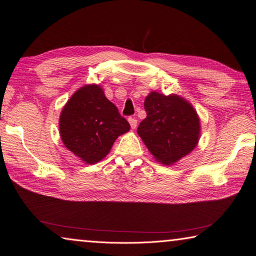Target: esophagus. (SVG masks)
I'll use <instances>...</instances> for the list:
<instances>
[{"label": "esophagus", "instance_id": "1", "mask_svg": "<svg viewBox=\"0 0 256 256\" xmlns=\"http://www.w3.org/2000/svg\"><path fill=\"white\" fill-rule=\"evenodd\" d=\"M128 122H130V124H131V128H136V125H138V120H136V118H128Z\"/></svg>", "mask_w": 256, "mask_h": 256}]
</instances>
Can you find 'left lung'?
<instances>
[{"mask_svg":"<svg viewBox=\"0 0 256 256\" xmlns=\"http://www.w3.org/2000/svg\"><path fill=\"white\" fill-rule=\"evenodd\" d=\"M144 108L146 118L140 123L138 134L157 160L172 165L196 148L200 124L190 103L178 96L150 92Z\"/></svg>","mask_w":256,"mask_h":256,"instance_id":"8db88e82","label":"left lung"}]
</instances>
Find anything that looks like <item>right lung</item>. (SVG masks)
Masks as SVG:
<instances>
[{"label":"right lung","mask_w":256,"mask_h":256,"mask_svg":"<svg viewBox=\"0 0 256 256\" xmlns=\"http://www.w3.org/2000/svg\"><path fill=\"white\" fill-rule=\"evenodd\" d=\"M64 146L86 164L104 158L128 122L108 101L99 86L79 89L62 108L59 121Z\"/></svg>","instance_id":"1"}]
</instances>
